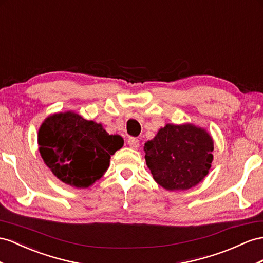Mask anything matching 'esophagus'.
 Masks as SVG:
<instances>
[{
	"label": "esophagus",
	"instance_id": "1",
	"mask_svg": "<svg viewBox=\"0 0 263 263\" xmlns=\"http://www.w3.org/2000/svg\"><path fill=\"white\" fill-rule=\"evenodd\" d=\"M127 144H129L130 147H132V149L137 150L138 147L140 146V141L138 138H134V137H131L127 139Z\"/></svg>",
	"mask_w": 263,
	"mask_h": 263
}]
</instances>
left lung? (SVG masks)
<instances>
[{
    "instance_id": "1",
    "label": "left lung",
    "mask_w": 263,
    "mask_h": 263,
    "mask_svg": "<svg viewBox=\"0 0 263 263\" xmlns=\"http://www.w3.org/2000/svg\"><path fill=\"white\" fill-rule=\"evenodd\" d=\"M146 165L166 190H187L206 176L212 162L211 137L192 124H166L144 144Z\"/></svg>"
}]
</instances>
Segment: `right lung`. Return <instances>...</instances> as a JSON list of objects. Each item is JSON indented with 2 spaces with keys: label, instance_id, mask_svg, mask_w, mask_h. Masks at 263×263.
<instances>
[{
  "label": "right lung",
  "instance_id": "obj_1",
  "mask_svg": "<svg viewBox=\"0 0 263 263\" xmlns=\"http://www.w3.org/2000/svg\"><path fill=\"white\" fill-rule=\"evenodd\" d=\"M40 153L54 176L76 187L96 182L123 145L120 136H109L101 124L66 112L51 116L39 131Z\"/></svg>",
  "mask_w": 263,
  "mask_h": 263
}]
</instances>
